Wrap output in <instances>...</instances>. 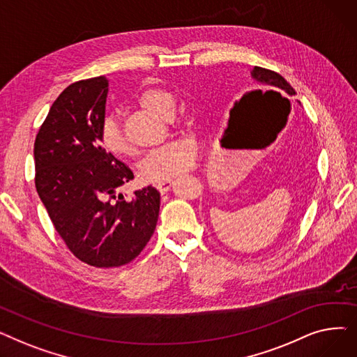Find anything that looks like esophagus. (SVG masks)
<instances>
[{"mask_svg": "<svg viewBox=\"0 0 357 357\" xmlns=\"http://www.w3.org/2000/svg\"><path fill=\"white\" fill-rule=\"evenodd\" d=\"M172 179H165V181H160V182H158L156 183V188L159 190V192H166V191H169V188H171V185H172Z\"/></svg>", "mask_w": 357, "mask_h": 357, "instance_id": "1", "label": "esophagus"}]
</instances>
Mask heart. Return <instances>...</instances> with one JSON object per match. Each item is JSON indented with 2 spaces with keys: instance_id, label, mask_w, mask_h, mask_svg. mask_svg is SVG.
<instances>
[{
  "instance_id": "1",
  "label": "heart",
  "mask_w": 357,
  "mask_h": 357,
  "mask_svg": "<svg viewBox=\"0 0 357 357\" xmlns=\"http://www.w3.org/2000/svg\"><path fill=\"white\" fill-rule=\"evenodd\" d=\"M135 102L147 111H152L163 120L175 121V100L171 92L162 88H146L135 97ZM101 146L107 153L116 158L133 155V149L124 137L114 119H105L100 131ZM197 149L190 139H179L165 143L144 156L139 165V172L146 181H165L182 174L194 165Z\"/></svg>"
}]
</instances>
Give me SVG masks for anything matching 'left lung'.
<instances>
[{"label": "left lung", "mask_w": 357, "mask_h": 357, "mask_svg": "<svg viewBox=\"0 0 357 357\" xmlns=\"http://www.w3.org/2000/svg\"><path fill=\"white\" fill-rule=\"evenodd\" d=\"M252 78L265 88H272L276 92H282L284 96H295V89L287 82V79L271 69L255 66L252 70Z\"/></svg>", "instance_id": "1"}]
</instances>
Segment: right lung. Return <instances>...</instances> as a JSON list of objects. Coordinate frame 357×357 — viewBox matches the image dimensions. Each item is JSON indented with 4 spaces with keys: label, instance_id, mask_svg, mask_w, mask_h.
<instances>
[{
    "label": "right lung",
    "instance_id": "obj_1",
    "mask_svg": "<svg viewBox=\"0 0 357 357\" xmlns=\"http://www.w3.org/2000/svg\"><path fill=\"white\" fill-rule=\"evenodd\" d=\"M108 81L75 82L52 104L34 142V183L56 231L81 261L117 268L153 236L160 194L152 185L123 195L131 169L100 144Z\"/></svg>",
    "mask_w": 357,
    "mask_h": 357
}]
</instances>
